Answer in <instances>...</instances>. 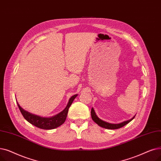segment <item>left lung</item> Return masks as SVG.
Returning a JSON list of instances; mask_svg holds the SVG:
<instances>
[{"instance_id": "left-lung-1", "label": "left lung", "mask_w": 161, "mask_h": 161, "mask_svg": "<svg viewBox=\"0 0 161 161\" xmlns=\"http://www.w3.org/2000/svg\"><path fill=\"white\" fill-rule=\"evenodd\" d=\"M91 117H92V120L96 122V124H97L99 126H101V127L104 128H107V129H110V130L118 129V128H120L122 126H124L126 125H127L128 123H129V122H130L132 119H134V118L135 117V116H134L132 119L125 121L123 122H121V123H120V124H111V123H108V122H105V121L101 120L100 119H99L97 117V116L96 114V113H95L93 108H92V109H91Z\"/></svg>"}]
</instances>
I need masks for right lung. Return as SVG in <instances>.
<instances>
[{
  "instance_id": "right-lung-1",
  "label": "right lung",
  "mask_w": 161,
  "mask_h": 161,
  "mask_svg": "<svg viewBox=\"0 0 161 161\" xmlns=\"http://www.w3.org/2000/svg\"><path fill=\"white\" fill-rule=\"evenodd\" d=\"M76 96H77V94H75L69 99V101L66 108L63 111L56 114V115L50 118L42 117L40 116L35 115V114H33L32 113H30L28 111H26L25 110L21 108L18 102L17 103L18 105V108L22 114V115L24 116L25 119L27 120L29 123L36 126L37 128H39L41 129L51 130V129L56 128L59 126L60 125H62L65 121L67 113H68V111H69V108H70V106L72 104L74 99Z\"/></svg>"
}]
</instances>
